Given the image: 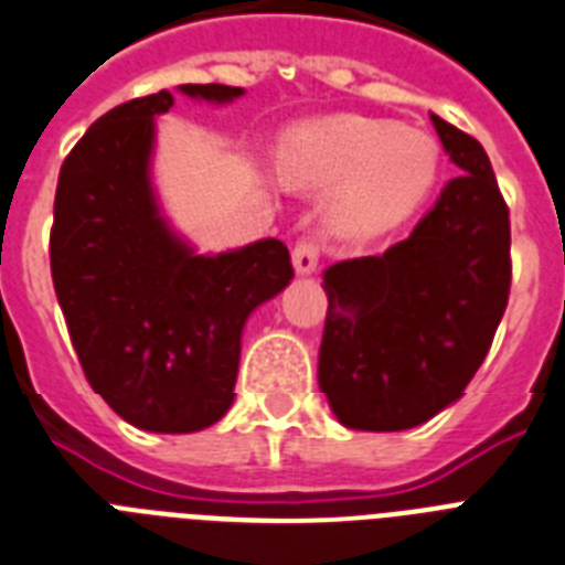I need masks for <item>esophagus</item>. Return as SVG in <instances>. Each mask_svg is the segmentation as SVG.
Segmentation results:
<instances>
[{
    "instance_id": "1",
    "label": "esophagus",
    "mask_w": 565,
    "mask_h": 565,
    "mask_svg": "<svg viewBox=\"0 0 565 565\" xmlns=\"http://www.w3.org/2000/svg\"><path fill=\"white\" fill-rule=\"evenodd\" d=\"M320 239L317 236H302V239H297V245H294L291 250V259H294V268L300 274H311L317 268V263H320Z\"/></svg>"
}]
</instances>
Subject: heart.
Instances as JSON below:
<instances>
[{"label": "heart", "mask_w": 565, "mask_h": 565, "mask_svg": "<svg viewBox=\"0 0 565 565\" xmlns=\"http://www.w3.org/2000/svg\"><path fill=\"white\" fill-rule=\"evenodd\" d=\"M279 170L297 184H333L329 216L340 231L377 233L424 204L439 179L430 135L393 120L338 115L302 124L279 143Z\"/></svg>", "instance_id": "b5f03b06"}]
</instances>
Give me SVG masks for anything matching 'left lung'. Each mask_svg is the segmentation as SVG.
Wrapping results in <instances>:
<instances>
[{
  "mask_svg": "<svg viewBox=\"0 0 565 565\" xmlns=\"http://www.w3.org/2000/svg\"><path fill=\"white\" fill-rule=\"evenodd\" d=\"M461 175L384 256L332 265L317 381L352 430H407L465 393L511 294V218L482 143L430 115Z\"/></svg>",
  "mask_w": 565,
  "mask_h": 565,
  "instance_id": "left-lung-1",
  "label": "left lung"
}]
</instances>
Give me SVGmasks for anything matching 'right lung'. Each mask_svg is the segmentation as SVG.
Listing matches in <instances>:
<instances>
[{"mask_svg": "<svg viewBox=\"0 0 565 565\" xmlns=\"http://www.w3.org/2000/svg\"><path fill=\"white\" fill-rule=\"evenodd\" d=\"M181 92L242 95L222 83H184ZM170 106V92L135 97L88 126L60 167L49 254L92 390L138 430L193 433L231 407L242 326L294 268L279 239L195 256L167 231L147 164L152 115Z\"/></svg>", "mask_w": 565, "mask_h": 565, "instance_id": "right-lung-1", "label": "right lung"}]
</instances>
